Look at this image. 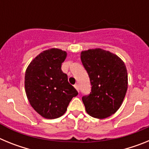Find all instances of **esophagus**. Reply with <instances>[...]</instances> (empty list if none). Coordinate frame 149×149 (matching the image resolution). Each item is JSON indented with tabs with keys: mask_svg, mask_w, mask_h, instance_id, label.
<instances>
[{
	"mask_svg": "<svg viewBox=\"0 0 149 149\" xmlns=\"http://www.w3.org/2000/svg\"><path fill=\"white\" fill-rule=\"evenodd\" d=\"M74 87H75V89H77V90L79 92V85H78V84H74Z\"/></svg>",
	"mask_w": 149,
	"mask_h": 149,
	"instance_id": "1",
	"label": "esophagus"
}]
</instances>
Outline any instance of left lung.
I'll use <instances>...</instances> for the list:
<instances>
[{
  "label": "left lung",
  "instance_id": "obj_1",
  "mask_svg": "<svg viewBox=\"0 0 149 149\" xmlns=\"http://www.w3.org/2000/svg\"><path fill=\"white\" fill-rule=\"evenodd\" d=\"M81 59L92 86L90 93L82 97L86 112L97 119L109 117L119 110L127 92L125 65L118 56L100 48L82 51Z\"/></svg>",
  "mask_w": 149,
  "mask_h": 149
}]
</instances>
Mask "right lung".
Wrapping results in <instances>:
<instances>
[{
	"label": "right lung",
	"mask_w": 149,
	"mask_h": 149,
	"mask_svg": "<svg viewBox=\"0 0 149 149\" xmlns=\"http://www.w3.org/2000/svg\"><path fill=\"white\" fill-rule=\"evenodd\" d=\"M66 52L46 50L32 60L25 72L26 95L30 105L44 118L54 119L65 113L78 93L61 69Z\"/></svg>",
	"instance_id": "obj_1"
}]
</instances>
